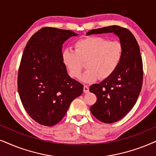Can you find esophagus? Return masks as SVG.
I'll return each instance as SVG.
<instances>
[{
  "mask_svg": "<svg viewBox=\"0 0 156 156\" xmlns=\"http://www.w3.org/2000/svg\"><path fill=\"white\" fill-rule=\"evenodd\" d=\"M83 92L84 93H88V92H89V88H88V86H86V85H85V86H83Z\"/></svg>",
  "mask_w": 156,
  "mask_h": 156,
  "instance_id": "esophagus-1",
  "label": "esophagus"
}]
</instances>
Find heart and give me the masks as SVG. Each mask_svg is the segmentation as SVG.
Segmentation results:
<instances>
[{"instance_id":"heart-1","label":"heart","mask_w":156,"mask_h":156,"mask_svg":"<svg viewBox=\"0 0 156 156\" xmlns=\"http://www.w3.org/2000/svg\"><path fill=\"white\" fill-rule=\"evenodd\" d=\"M123 47L118 41L101 37H90L75 43V50L66 49L62 53V62L70 77L79 78L87 61L88 70L80 77L84 83L105 79L114 73L121 62Z\"/></svg>"}]
</instances>
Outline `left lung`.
<instances>
[{"label": "left lung", "instance_id": "left-lung-1", "mask_svg": "<svg viewBox=\"0 0 156 156\" xmlns=\"http://www.w3.org/2000/svg\"><path fill=\"white\" fill-rule=\"evenodd\" d=\"M114 33L123 47L121 62L114 72L100 83L93 84L90 91L97 97L90 112L99 121L113 123L127 114L137 102L143 85V60L140 47L127 29L110 26L92 29L87 35Z\"/></svg>", "mask_w": 156, "mask_h": 156}]
</instances>
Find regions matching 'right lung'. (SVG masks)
Instances as JSON below:
<instances>
[{"mask_svg":"<svg viewBox=\"0 0 156 156\" xmlns=\"http://www.w3.org/2000/svg\"><path fill=\"white\" fill-rule=\"evenodd\" d=\"M73 31L44 27L33 35L23 50L18 73V91L26 111L42 125L62 120L83 86L68 76L62 62V44L78 36Z\"/></svg>","mask_w":156,"mask_h":156,"instance_id":"obj_1","label":"right lung"}]
</instances>
